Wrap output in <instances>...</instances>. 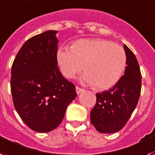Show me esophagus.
I'll return each mask as SVG.
<instances>
[{
    "instance_id": "34e87169",
    "label": "esophagus",
    "mask_w": 155,
    "mask_h": 155,
    "mask_svg": "<svg viewBox=\"0 0 155 155\" xmlns=\"http://www.w3.org/2000/svg\"><path fill=\"white\" fill-rule=\"evenodd\" d=\"M75 90H76V93H77V94H80V93H83V92L84 91L83 88H80V87H78V86L75 87Z\"/></svg>"
}]
</instances>
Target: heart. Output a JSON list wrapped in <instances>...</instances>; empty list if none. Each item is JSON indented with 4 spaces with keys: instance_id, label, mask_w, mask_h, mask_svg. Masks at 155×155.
Returning a JSON list of instances; mask_svg holds the SVG:
<instances>
[{
    "instance_id": "obj_1",
    "label": "heart",
    "mask_w": 155,
    "mask_h": 155,
    "mask_svg": "<svg viewBox=\"0 0 155 155\" xmlns=\"http://www.w3.org/2000/svg\"><path fill=\"white\" fill-rule=\"evenodd\" d=\"M57 62L62 75L73 79L84 70L82 80L97 89H108L119 82L127 65L122 46L105 39H80L57 52Z\"/></svg>"
}]
</instances>
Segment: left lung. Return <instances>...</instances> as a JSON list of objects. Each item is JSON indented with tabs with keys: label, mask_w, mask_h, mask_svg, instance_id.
I'll list each match as a JSON object with an SVG mask.
<instances>
[{
	"label": "left lung",
	"mask_w": 155,
	"mask_h": 155,
	"mask_svg": "<svg viewBox=\"0 0 155 155\" xmlns=\"http://www.w3.org/2000/svg\"><path fill=\"white\" fill-rule=\"evenodd\" d=\"M124 75L108 91L96 93L97 102L90 113L93 126L101 133H113L124 127L137 105L141 88V75L135 55L126 45Z\"/></svg>",
	"instance_id": "8db88e82"
}]
</instances>
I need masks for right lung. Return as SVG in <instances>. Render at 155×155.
Wrapping results in <instances>:
<instances>
[{"mask_svg": "<svg viewBox=\"0 0 155 155\" xmlns=\"http://www.w3.org/2000/svg\"><path fill=\"white\" fill-rule=\"evenodd\" d=\"M57 33L47 31L28 40L12 65L10 88L15 110L38 133L56 128L76 97L75 85L58 67Z\"/></svg>", "mask_w": 155, "mask_h": 155, "instance_id": "1", "label": "right lung"}]
</instances>
